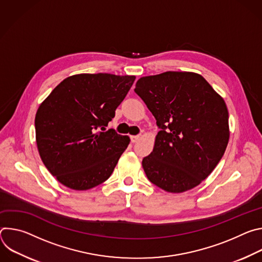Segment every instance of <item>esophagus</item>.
Returning a JSON list of instances; mask_svg holds the SVG:
<instances>
[{"label":"esophagus","mask_w":262,"mask_h":262,"mask_svg":"<svg viewBox=\"0 0 262 262\" xmlns=\"http://www.w3.org/2000/svg\"><path fill=\"white\" fill-rule=\"evenodd\" d=\"M140 139V136H130V141L132 143H136Z\"/></svg>","instance_id":"obj_1"}]
</instances>
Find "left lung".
<instances>
[{
  "label": "left lung",
  "mask_w": 262,
  "mask_h": 262,
  "mask_svg": "<svg viewBox=\"0 0 262 262\" xmlns=\"http://www.w3.org/2000/svg\"><path fill=\"white\" fill-rule=\"evenodd\" d=\"M135 92L160 128L152 152L142 161L147 178L170 193L195 188L226 150L229 116L225 101L194 72L143 77Z\"/></svg>",
  "instance_id": "8db88e82"
}]
</instances>
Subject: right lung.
I'll return each mask as SVG.
<instances>
[{"label":"right lung","instance_id":"obj_1","mask_svg":"<svg viewBox=\"0 0 262 262\" xmlns=\"http://www.w3.org/2000/svg\"><path fill=\"white\" fill-rule=\"evenodd\" d=\"M135 79L110 73L76 74L62 81L37 110L40 158L67 188L86 191L113 173L129 138L105 127Z\"/></svg>","mask_w":262,"mask_h":262}]
</instances>
